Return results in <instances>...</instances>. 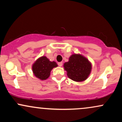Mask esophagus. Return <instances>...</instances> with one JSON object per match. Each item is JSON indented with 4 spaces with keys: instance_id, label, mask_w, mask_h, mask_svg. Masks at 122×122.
I'll return each instance as SVG.
<instances>
[{
    "instance_id": "obj_1",
    "label": "esophagus",
    "mask_w": 122,
    "mask_h": 122,
    "mask_svg": "<svg viewBox=\"0 0 122 122\" xmlns=\"http://www.w3.org/2000/svg\"><path fill=\"white\" fill-rule=\"evenodd\" d=\"M58 66H62V62H58Z\"/></svg>"
}]
</instances>
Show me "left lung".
Wrapping results in <instances>:
<instances>
[{"instance_id":"1","label":"left lung","mask_w":122,"mask_h":122,"mask_svg":"<svg viewBox=\"0 0 122 122\" xmlns=\"http://www.w3.org/2000/svg\"><path fill=\"white\" fill-rule=\"evenodd\" d=\"M67 75L75 81H82L88 78L91 71L92 66L89 61L80 54H73L69 61L64 65Z\"/></svg>"}]
</instances>
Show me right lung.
I'll list each match as a JSON object with an SVG mask.
<instances>
[{"label": "right lung", "instance_id": "add662e5", "mask_svg": "<svg viewBox=\"0 0 122 122\" xmlns=\"http://www.w3.org/2000/svg\"><path fill=\"white\" fill-rule=\"evenodd\" d=\"M56 62H51L45 56L38 58L33 64V69L34 75L37 78L42 80L47 79L49 77L51 69L54 67H57Z\"/></svg>", "mask_w": 122, "mask_h": 122}]
</instances>
